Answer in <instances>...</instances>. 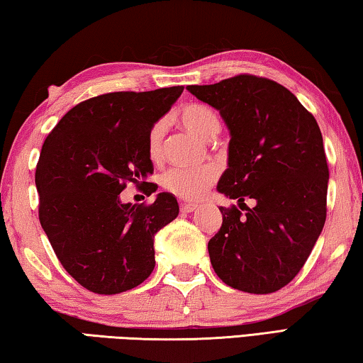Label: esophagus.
<instances>
[{
  "label": "esophagus",
  "mask_w": 363,
  "mask_h": 363,
  "mask_svg": "<svg viewBox=\"0 0 363 363\" xmlns=\"http://www.w3.org/2000/svg\"><path fill=\"white\" fill-rule=\"evenodd\" d=\"M196 207H198V204H194V203H183L180 206V211L185 212V213H189V212L196 211Z\"/></svg>",
  "instance_id": "34e87169"
}]
</instances>
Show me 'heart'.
Listing matches in <instances>:
<instances>
[{"label":"heart","mask_w":363,"mask_h":363,"mask_svg":"<svg viewBox=\"0 0 363 363\" xmlns=\"http://www.w3.org/2000/svg\"><path fill=\"white\" fill-rule=\"evenodd\" d=\"M178 121L189 132L199 138L212 140L220 132V117L216 111L206 104L191 103L178 112ZM164 125L160 122L154 123L147 133V156L151 160H157L162 154ZM217 180V169L213 165H201V167L185 169L172 167L160 175L159 182L165 191L185 201H196L203 198Z\"/></svg>","instance_id":"1"}]
</instances>
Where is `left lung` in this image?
<instances>
[{
	"label": "left lung",
	"mask_w": 363,
	"mask_h": 363,
	"mask_svg": "<svg viewBox=\"0 0 363 363\" xmlns=\"http://www.w3.org/2000/svg\"><path fill=\"white\" fill-rule=\"evenodd\" d=\"M186 90L227 123L228 169L217 189L247 211L220 207L222 227L207 245L211 264L231 288L275 293L304 267L325 225L330 172L318 123L288 88L264 77Z\"/></svg>",
	"instance_id": "left-lung-1"
}]
</instances>
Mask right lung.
<instances>
[{
    "label": "right lung",
    "instance_id": "1",
    "mask_svg": "<svg viewBox=\"0 0 363 363\" xmlns=\"http://www.w3.org/2000/svg\"><path fill=\"white\" fill-rule=\"evenodd\" d=\"M183 86L116 91L74 106L46 136L35 172L38 217L59 262L96 294L136 288L154 270V235L178 216L174 194L123 204L127 183L147 194V133Z\"/></svg>",
    "mask_w": 363,
    "mask_h": 363
}]
</instances>
